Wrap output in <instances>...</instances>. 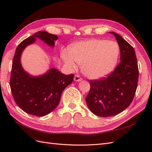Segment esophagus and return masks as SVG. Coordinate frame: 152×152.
<instances>
[{
  "instance_id": "obj_1",
  "label": "esophagus",
  "mask_w": 152,
  "mask_h": 152,
  "mask_svg": "<svg viewBox=\"0 0 152 152\" xmlns=\"http://www.w3.org/2000/svg\"><path fill=\"white\" fill-rule=\"evenodd\" d=\"M74 80H75V82H81V81L82 80V78L80 77L78 75H76L75 76V77H74Z\"/></svg>"
}]
</instances>
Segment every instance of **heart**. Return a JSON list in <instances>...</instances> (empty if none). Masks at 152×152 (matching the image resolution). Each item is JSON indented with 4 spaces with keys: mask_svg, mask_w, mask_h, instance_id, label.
<instances>
[{
    "mask_svg": "<svg viewBox=\"0 0 152 152\" xmlns=\"http://www.w3.org/2000/svg\"><path fill=\"white\" fill-rule=\"evenodd\" d=\"M119 47L115 41L90 39L80 41L72 45L70 52L64 50L62 59L71 70L81 65L82 71L92 79H99L107 75L116 64Z\"/></svg>",
    "mask_w": 152,
    "mask_h": 152,
    "instance_id": "heart-1",
    "label": "heart"
}]
</instances>
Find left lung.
Here are the masks:
<instances>
[{
	"label": "left lung",
	"instance_id": "8db88e82",
	"mask_svg": "<svg viewBox=\"0 0 152 152\" xmlns=\"http://www.w3.org/2000/svg\"><path fill=\"white\" fill-rule=\"evenodd\" d=\"M113 34L121 50V63L114 72L100 80H89L91 89L86 103L93 114L107 117L119 114L131 104L139 79L135 52L121 36Z\"/></svg>",
	"mask_w": 152,
	"mask_h": 152
}]
</instances>
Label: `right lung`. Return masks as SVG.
I'll return each instance as SVG.
<instances>
[{
    "instance_id": "add662e5",
    "label": "right lung",
    "mask_w": 152,
    "mask_h": 152,
    "mask_svg": "<svg viewBox=\"0 0 152 152\" xmlns=\"http://www.w3.org/2000/svg\"><path fill=\"white\" fill-rule=\"evenodd\" d=\"M58 38L56 35L39 31L23 41L16 48L10 86L15 103L28 114L43 116L50 113L58 105L63 90L73 81L75 75H63L56 69H49L43 75L31 76L21 65V54L27 46L40 39L54 47Z\"/></svg>"
}]
</instances>
